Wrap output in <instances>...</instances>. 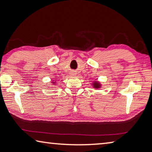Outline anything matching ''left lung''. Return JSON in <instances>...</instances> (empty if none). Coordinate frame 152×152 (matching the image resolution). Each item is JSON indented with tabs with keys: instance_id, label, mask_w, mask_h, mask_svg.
Wrapping results in <instances>:
<instances>
[{
	"instance_id": "obj_1",
	"label": "left lung",
	"mask_w": 152,
	"mask_h": 152,
	"mask_svg": "<svg viewBox=\"0 0 152 152\" xmlns=\"http://www.w3.org/2000/svg\"><path fill=\"white\" fill-rule=\"evenodd\" d=\"M93 86H94V88H99V87H100V84H99V83H98L97 82H95L93 84Z\"/></svg>"
}]
</instances>
